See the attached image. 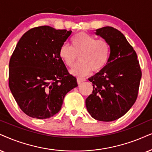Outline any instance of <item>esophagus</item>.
Segmentation results:
<instances>
[{"label":"esophagus","mask_w":152,"mask_h":152,"mask_svg":"<svg viewBox=\"0 0 152 152\" xmlns=\"http://www.w3.org/2000/svg\"><path fill=\"white\" fill-rule=\"evenodd\" d=\"M86 79L85 78H77V83L78 84H80L82 82L85 81Z\"/></svg>","instance_id":"obj_1"}]
</instances>
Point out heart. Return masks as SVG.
Segmentation results:
<instances>
[{"label":"heart","instance_id":"b5f03b06","mask_svg":"<svg viewBox=\"0 0 152 152\" xmlns=\"http://www.w3.org/2000/svg\"><path fill=\"white\" fill-rule=\"evenodd\" d=\"M72 44H63L59 55L69 67L74 66L78 55L80 62L71 70L75 76H86L91 70L99 72L108 64L111 48L106 40L96 39L86 32H79L72 37Z\"/></svg>","mask_w":152,"mask_h":152}]
</instances>
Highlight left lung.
I'll list each match as a JSON object with an SVG mask.
<instances>
[{
	"mask_svg": "<svg viewBox=\"0 0 152 152\" xmlns=\"http://www.w3.org/2000/svg\"><path fill=\"white\" fill-rule=\"evenodd\" d=\"M95 34L108 42L111 53L105 68L88 78L93 90L86 105L96 120L112 121L126 114L135 102L142 72L137 54L121 32L104 26L96 29Z\"/></svg>",
	"mask_w": 152,
	"mask_h": 152,
	"instance_id": "left-lung-1",
	"label": "left lung"
}]
</instances>
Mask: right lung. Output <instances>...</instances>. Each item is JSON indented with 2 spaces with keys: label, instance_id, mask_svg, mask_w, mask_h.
Here are the masks:
<instances>
[{
  "label": "right lung",
  "instance_id": "obj_1",
  "mask_svg": "<svg viewBox=\"0 0 152 152\" xmlns=\"http://www.w3.org/2000/svg\"><path fill=\"white\" fill-rule=\"evenodd\" d=\"M72 32L41 26L28 30L17 43L9 63V87L28 116H53L66 93L78 86L59 55Z\"/></svg>",
  "mask_w": 152,
  "mask_h": 152
}]
</instances>
